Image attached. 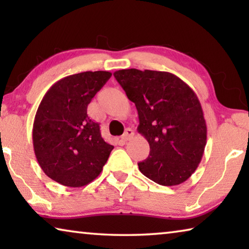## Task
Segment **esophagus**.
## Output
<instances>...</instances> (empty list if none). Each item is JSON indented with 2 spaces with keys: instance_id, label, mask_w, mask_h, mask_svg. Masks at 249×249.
I'll use <instances>...</instances> for the list:
<instances>
[{
  "instance_id": "esophagus-1",
  "label": "esophagus",
  "mask_w": 249,
  "mask_h": 249,
  "mask_svg": "<svg viewBox=\"0 0 249 249\" xmlns=\"http://www.w3.org/2000/svg\"><path fill=\"white\" fill-rule=\"evenodd\" d=\"M134 135H135V133H134L133 129L126 128L124 134H123V136H122V141H123V142H127V141L130 140V138H133Z\"/></svg>"
}]
</instances>
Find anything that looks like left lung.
<instances>
[{
  "instance_id": "obj_1",
  "label": "left lung",
  "mask_w": 249,
  "mask_h": 249,
  "mask_svg": "<svg viewBox=\"0 0 249 249\" xmlns=\"http://www.w3.org/2000/svg\"><path fill=\"white\" fill-rule=\"evenodd\" d=\"M138 112V133L148 142L141 172L161 185H178L196 170L206 145L201 103L190 87L166 71L123 69L114 72Z\"/></svg>"
}]
</instances>
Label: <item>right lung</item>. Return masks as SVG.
Listing matches in <instances>:
<instances>
[{"label":"right lung","mask_w":249,"mask_h":249,"mask_svg":"<svg viewBox=\"0 0 249 249\" xmlns=\"http://www.w3.org/2000/svg\"><path fill=\"white\" fill-rule=\"evenodd\" d=\"M112 73L86 71L62 78L46 92L33 125L37 161L50 179L66 187L92 182L114 146L107 144L88 105Z\"/></svg>","instance_id":"obj_1"}]
</instances>
